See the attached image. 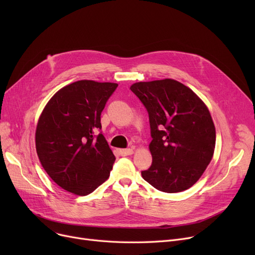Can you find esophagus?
Returning a JSON list of instances; mask_svg holds the SVG:
<instances>
[{
  "mask_svg": "<svg viewBox=\"0 0 255 255\" xmlns=\"http://www.w3.org/2000/svg\"><path fill=\"white\" fill-rule=\"evenodd\" d=\"M133 149H121L119 150V153L122 156H128V155H132L133 154Z\"/></svg>",
  "mask_w": 255,
  "mask_h": 255,
  "instance_id": "1",
  "label": "esophagus"
}]
</instances>
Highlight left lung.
<instances>
[{"label":"left lung","instance_id":"1","mask_svg":"<svg viewBox=\"0 0 255 255\" xmlns=\"http://www.w3.org/2000/svg\"><path fill=\"white\" fill-rule=\"evenodd\" d=\"M149 113L153 158L141 176L156 189L175 193L193 186L211 162L216 130L208 106L188 87L165 78L133 84Z\"/></svg>","mask_w":255,"mask_h":255}]
</instances>
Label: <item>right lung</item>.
Returning <instances> with one entry per match:
<instances>
[{"mask_svg": "<svg viewBox=\"0 0 255 255\" xmlns=\"http://www.w3.org/2000/svg\"><path fill=\"white\" fill-rule=\"evenodd\" d=\"M115 83L78 80L60 89L39 117L35 143L43 168L64 190L85 196L110 178L116 157L101 129L100 116Z\"/></svg>", "mask_w": 255, "mask_h": 255, "instance_id": "1", "label": "right lung"}]
</instances>
